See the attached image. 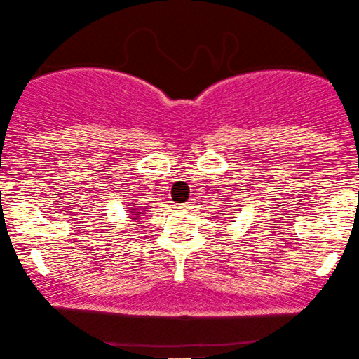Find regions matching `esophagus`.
<instances>
[{
	"mask_svg": "<svg viewBox=\"0 0 359 359\" xmlns=\"http://www.w3.org/2000/svg\"><path fill=\"white\" fill-rule=\"evenodd\" d=\"M191 205H193V201H187V203L183 205V208H184V210H188V208H190Z\"/></svg>",
	"mask_w": 359,
	"mask_h": 359,
	"instance_id": "1",
	"label": "esophagus"
}]
</instances>
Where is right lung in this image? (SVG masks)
Returning a JSON list of instances; mask_svg holds the SVG:
<instances>
[{"label": "right lung", "mask_w": 359, "mask_h": 359, "mask_svg": "<svg viewBox=\"0 0 359 359\" xmlns=\"http://www.w3.org/2000/svg\"><path fill=\"white\" fill-rule=\"evenodd\" d=\"M130 215H134V220H139L140 208H130Z\"/></svg>", "instance_id": "add662e5"}]
</instances>
